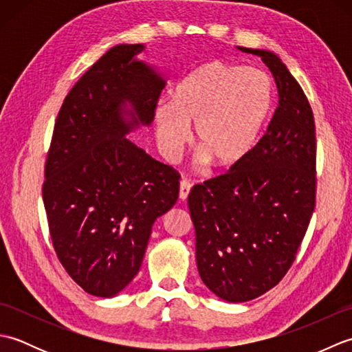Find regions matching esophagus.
<instances>
[{"mask_svg": "<svg viewBox=\"0 0 352 352\" xmlns=\"http://www.w3.org/2000/svg\"><path fill=\"white\" fill-rule=\"evenodd\" d=\"M190 188H192V186H190V183L188 180H182L180 182V192H178V197H180L182 201L188 199L189 193H190Z\"/></svg>", "mask_w": 352, "mask_h": 352, "instance_id": "1", "label": "esophagus"}]
</instances>
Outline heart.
<instances>
[{
	"label": "heart",
	"mask_w": 352,
	"mask_h": 352,
	"mask_svg": "<svg viewBox=\"0 0 352 352\" xmlns=\"http://www.w3.org/2000/svg\"><path fill=\"white\" fill-rule=\"evenodd\" d=\"M272 100V80L263 69L222 60L204 63L178 81L170 102L155 106L157 144L168 160H175L193 126L198 163L234 169L258 144Z\"/></svg>",
	"instance_id": "b5f03b06"
}]
</instances>
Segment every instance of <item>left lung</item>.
I'll list each match as a JSON object with an SVG mask.
<instances>
[{
	"mask_svg": "<svg viewBox=\"0 0 352 352\" xmlns=\"http://www.w3.org/2000/svg\"><path fill=\"white\" fill-rule=\"evenodd\" d=\"M239 50L271 69L278 107L248 159L193 186L188 198L199 276L228 302L254 300L283 280L316 203V133L307 96L274 52Z\"/></svg>",
	"mask_w": 352,
	"mask_h": 352,
	"instance_id": "obj_1",
	"label": "left lung"
}]
</instances>
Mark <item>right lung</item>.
<instances>
[{"instance_id":"obj_1","label":"right lung","mask_w":352,"mask_h":352,"mask_svg":"<svg viewBox=\"0 0 352 352\" xmlns=\"http://www.w3.org/2000/svg\"><path fill=\"white\" fill-rule=\"evenodd\" d=\"M118 45L62 104L42 188L52 246L87 294L110 298L138 275L153 223L177 203L180 175L125 136L149 125L166 81ZM131 107L129 108L128 106Z\"/></svg>"}]
</instances>
